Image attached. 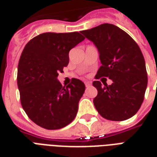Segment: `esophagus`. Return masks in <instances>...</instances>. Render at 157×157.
<instances>
[{
    "label": "esophagus",
    "mask_w": 157,
    "mask_h": 157,
    "mask_svg": "<svg viewBox=\"0 0 157 157\" xmlns=\"http://www.w3.org/2000/svg\"><path fill=\"white\" fill-rule=\"evenodd\" d=\"M84 83H85V86L86 87H90L91 85V82L90 81H85Z\"/></svg>",
    "instance_id": "1"
}]
</instances>
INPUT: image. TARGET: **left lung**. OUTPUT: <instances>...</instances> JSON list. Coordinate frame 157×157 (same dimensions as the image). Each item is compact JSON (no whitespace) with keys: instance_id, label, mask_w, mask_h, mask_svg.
I'll return each mask as SVG.
<instances>
[{"instance_id":"obj_1","label":"left lung","mask_w":157,"mask_h":157,"mask_svg":"<svg viewBox=\"0 0 157 157\" xmlns=\"http://www.w3.org/2000/svg\"><path fill=\"white\" fill-rule=\"evenodd\" d=\"M98 49L101 67L95 78L108 77L112 84L94 81L98 90L94 105L106 120L125 121L136 114L147 87L146 63L139 46L124 31L113 24H101L81 31Z\"/></svg>"}]
</instances>
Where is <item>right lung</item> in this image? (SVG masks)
I'll use <instances>...</instances> for the list:
<instances>
[{"instance_id": "right-lung-1", "label": "right lung", "mask_w": 157, "mask_h": 157, "mask_svg": "<svg viewBox=\"0 0 157 157\" xmlns=\"http://www.w3.org/2000/svg\"><path fill=\"white\" fill-rule=\"evenodd\" d=\"M85 39L79 33H45L25 46L17 67L21 106L28 117L47 130H58L74 121L85 85L73 78L63 87L58 74L69 62L68 52Z\"/></svg>"}]
</instances>
